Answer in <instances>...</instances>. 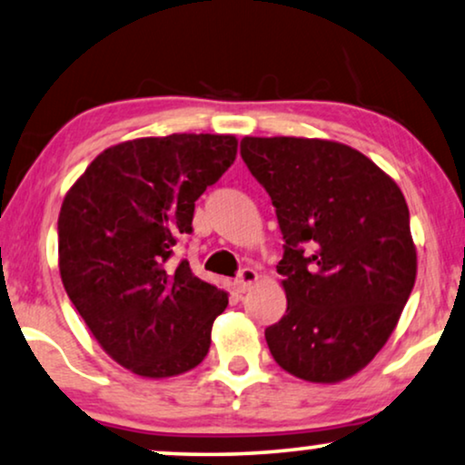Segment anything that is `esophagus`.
<instances>
[{
	"instance_id": "1",
	"label": "esophagus",
	"mask_w": 465,
	"mask_h": 465,
	"mask_svg": "<svg viewBox=\"0 0 465 465\" xmlns=\"http://www.w3.org/2000/svg\"><path fill=\"white\" fill-rule=\"evenodd\" d=\"M257 272L252 268H244L240 270V274L236 276V281H233V289H236V293H246L252 284L257 282Z\"/></svg>"
}]
</instances>
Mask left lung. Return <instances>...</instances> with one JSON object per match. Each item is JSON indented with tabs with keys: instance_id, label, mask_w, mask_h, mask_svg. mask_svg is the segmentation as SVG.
Listing matches in <instances>:
<instances>
[{
	"instance_id": "obj_1",
	"label": "left lung",
	"mask_w": 465,
	"mask_h": 465,
	"mask_svg": "<svg viewBox=\"0 0 465 465\" xmlns=\"http://www.w3.org/2000/svg\"><path fill=\"white\" fill-rule=\"evenodd\" d=\"M240 154L268 191L284 240L276 270L287 312L265 330L272 357L297 379H349L385 346L414 287L404 195L338 142L244 138Z\"/></svg>"
}]
</instances>
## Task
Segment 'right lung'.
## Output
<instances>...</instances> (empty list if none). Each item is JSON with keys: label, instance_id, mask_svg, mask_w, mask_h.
Wrapping results in <instances>:
<instances>
[{"label": "right lung", "instance_id": "obj_1", "mask_svg": "<svg viewBox=\"0 0 465 465\" xmlns=\"http://www.w3.org/2000/svg\"><path fill=\"white\" fill-rule=\"evenodd\" d=\"M233 135L172 134L110 146L59 213L64 287L102 349L146 379L202 363L227 293L172 262L195 202L233 163Z\"/></svg>", "mask_w": 465, "mask_h": 465}]
</instances>
